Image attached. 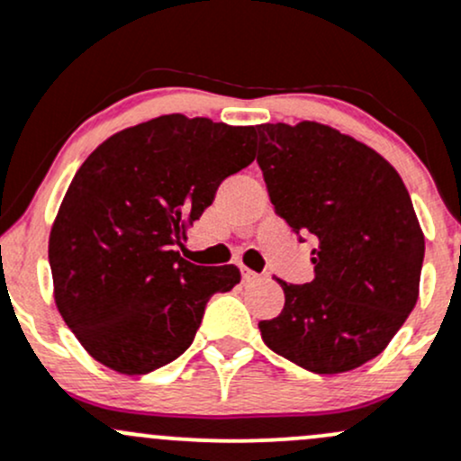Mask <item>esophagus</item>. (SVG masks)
<instances>
[{"instance_id":"34e87169","label":"esophagus","mask_w":461,"mask_h":461,"mask_svg":"<svg viewBox=\"0 0 461 461\" xmlns=\"http://www.w3.org/2000/svg\"><path fill=\"white\" fill-rule=\"evenodd\" d=\"M240 271H243V280H245V283H256V280H260V276L258 274H256V271H251V269H240Z\"/></svg>"}]
</instances>
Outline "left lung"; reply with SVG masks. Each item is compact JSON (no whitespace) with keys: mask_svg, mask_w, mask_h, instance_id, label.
Instances as JSON below:
<instances>
[{"mask_svg":"<svg viewBox=\"0 0 461 461\" xmlns=\"http://www.w3.org/2000/svg\"><path fill=\"white\" fill-rule=\"evenodd\" d=\"M258 161L276 214L313 243V280L278 278L285 307L265 345L331 375L384 351L420 295L424 234L400 174L369 145L316 121L263 123Z\"/></svg>","mask_w":461,"mask_h":461,"instance_id":"obj_1","label":"left lung"}]
</instances>
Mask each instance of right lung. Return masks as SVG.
<instances>
[{
	"instance_id": "obj_1",
	"label": "right lung",
	"mask_w": 461,
	"mask_h": 461,
	"mask_svg": "<svg viewBox=\"0 0 461 461\" xmlns=\"http://www.w3.org/2000/svg\"><path fill=\"white\" fill-rule=\"evenodd\" d=\"M254 125L163 114L105 139L77 169L48 240L61 318L104 366L125 375L176 360L207 300L240 283L174 247L218 185L254 161Z\"/></svg>"
}]
</instances>
